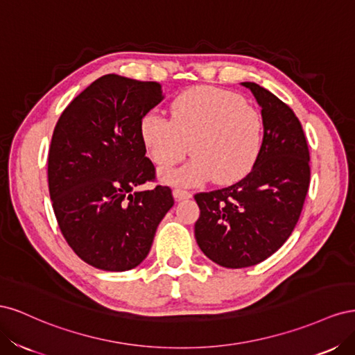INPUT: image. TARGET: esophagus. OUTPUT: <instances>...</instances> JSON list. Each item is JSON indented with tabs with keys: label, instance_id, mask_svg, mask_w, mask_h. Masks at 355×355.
I'll return each mask as SVG.
<instances>
[{
	"label": "esophagus",
	"instance_id": "34e87169",
	"mask_svg": "<svg viewBox=\"0 0 355 355\" xmlns=\"http://www.w3.org/2000/svg\"><path fill=\"white\" fill-rule=\"evenodd\" d=\"M173 196H175V198L178 200V201H180V200H185V198H191L192 197V194L189 191H187V189H182V188H175L173 189Z\"/></svg>",
	"mask_w": 355,
	"mask_h": 355
}]
</instances>
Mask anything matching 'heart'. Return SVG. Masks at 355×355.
<instances>
[{
	"mask_svg": "<svg viewBox=\"0 0 355 355\" xmlns=\"http://www.w3.org/2000/svg\"><path fill=\"white\" fill-rule=\"evenodd\" d=\"M141 136L161 168L180 163L189 149L194 154L184 167L164 171L168 184L197 185L211 178L216 184H232L249 173L259 155L262 116L237 93L194 87L173 101L171 118L148 112Z\"/></svg>",
	"mask_w": 355,
	"mask_h": 355,
	"instance_id": "1",
	"label": "heart"
}]
</instances>
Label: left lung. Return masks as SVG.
<instances>
[{
    "label": "left lung",
    "instance_id": "8db88e82",
    "mask_svg": "<svg viewBox=\"0 0 355 355\" xmlns=\"http://www.w3.org/2000/svg\"><path fill=\"white\" fill-rule=\"evenodd\" d=\"M263 139L250 173L231 187L198 192L196 240L209 259L225 268L261 263L293 232L309 188V151L295 112L256 83Z\"/></svg>",
    "mask_w": 355,
    "mask_h": 355
}]
</instances>
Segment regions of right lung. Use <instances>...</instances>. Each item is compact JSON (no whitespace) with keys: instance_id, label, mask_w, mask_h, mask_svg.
Returning a JSON list of instances; mask_svg holds the SVG:
<instances>
[{"instance_id":"obj_1","label":"right lung","mask_w":355,"mask_h":355,"mask_svg":"<svg viewBox=\"0 0 355 355\" xmlns=\"http://www.w3.org/2000/svg\"><path fill=\"white\" fill-rule=\"evenodd\" d=\"M164 99L155 81L108 73L62 112L49 149V191L58 225L78 257L103 271H127L148 256L171 189L135 191L155 180L142 118Z\"/></svg>"}]
</instances>
